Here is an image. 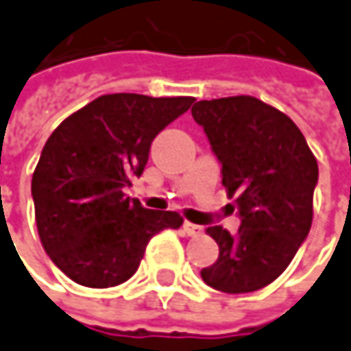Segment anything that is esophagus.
<instances>
[{
    "label": "esophagus",
    "mask_w": 351,
    "mask_h": 351,
    "mask_svg": "<svg viewBox=\"0 0 351 351\" xmlns=\"http://www.w3.org/2000/svg\"><path fill=\"white\" fill-rule=\"evenodd\" d=\"M183 232H185L187 236H199V234H203V228L193 224V222H183Z\"/></svg>",
    "instance_id": "obj_1"
}]
</instances>
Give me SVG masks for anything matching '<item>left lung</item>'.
<instances>
[{
    "label": "left lung",
    "mask_w": 351,
    "mask_h": 351,
    "mask_svg": "<svg viewBox=\"0 0 351 351\" xmlns=\"http://www.w3.org/2000/svg\"><path fill=\"white\" fill-rule=\"evenodd\" d=\"M191 114L241 218L236 236L222 226L206 228L220 255L201 276L224 293L261 290L288 269L311 230L317 158L288 115L253 96L201 100Z\"/></svg>",
    "instance_id": "1"
}]
</instances>
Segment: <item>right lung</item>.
I'll list each match as a JSON object with an SVG mask.
<instances>
[{
  "label": "right lung",
  "mask_w": 351,
  "mask_h": 351,
  "mask_svg": "<svg viewBox=\"0 0 351 351\" xmlns=\"http://www.w3.org/2000/svg\"><path fill=\"white\" fill-rule=\"evenodd\" d=\"M195 98L104 94L63 119L32 173L40 241L56 267L86 288L129 280L150 237L183 218L150 210L123 189L148 162L154 137Z\"/></svg>",
  "instance_id": "add662e5"
}]
</instances>
